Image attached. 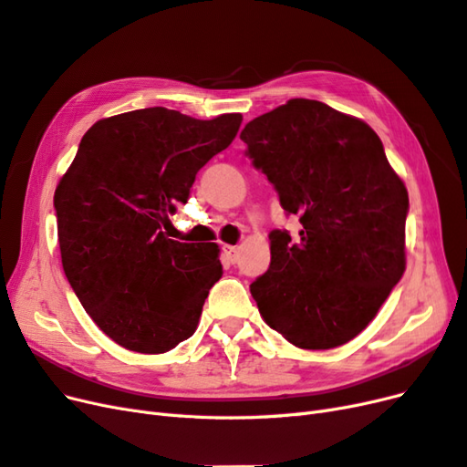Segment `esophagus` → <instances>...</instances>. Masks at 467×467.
I'll return each mask as SVG.
<instances>
[{
  "label": "esophagus",
  "instance_id": "esophagus-1",
  "mask_svg": "<svg viewBox=\"0 0 467 467\" xmlns=\"http://www.w3.org/2000/svg\"><path fill=\"white\" fill-rule=\"evenodd\" d=\"M223 252L227 254V258H229L233 264L238 260V246H229V244H224V246H223Z\"/></svg>",
  "mask_w": 467,
  "mask_h": 467
}]
</instances>
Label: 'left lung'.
Masks as SVG:
<instances>
[{"instance_id":"1","label":"left lung","mask_w":467,"mask_h":467,"mask_svg":"<svg viewBox=\"0 0 467 467\" xmlns=\"http://www.w3.org/2000/svg\"><path fill=\"white\" fill-rule=\"evenodd\" d=\"M298 238L269 233L272 264L250 285L262 318L300 349H332L372 322L405 272L410 198L379 135L320 100L293 99L240 133Z\"/></svg>"}]
</instances>
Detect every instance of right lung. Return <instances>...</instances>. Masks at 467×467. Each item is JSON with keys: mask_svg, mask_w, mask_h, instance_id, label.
Listing matches in <instances>:
<instances>
[{"mask_svg": "<svg viewBox=\"0 0 467 467\" xmlns=\"http://www.w3.org/2000/svg\"><path fill=\"white\" fill-rule=\"evenodd\" d=\"M240 114L195 119L162 107L99 119L54 193L57 243L71 289L112 341L171 351L193 336L223 265L213 243L167 238L195 174L227 149Z\"/></svg>", "mask_w": 467, "mask_h": 467, "instance_id": "1", "label": "right lung"}]
</instances>
